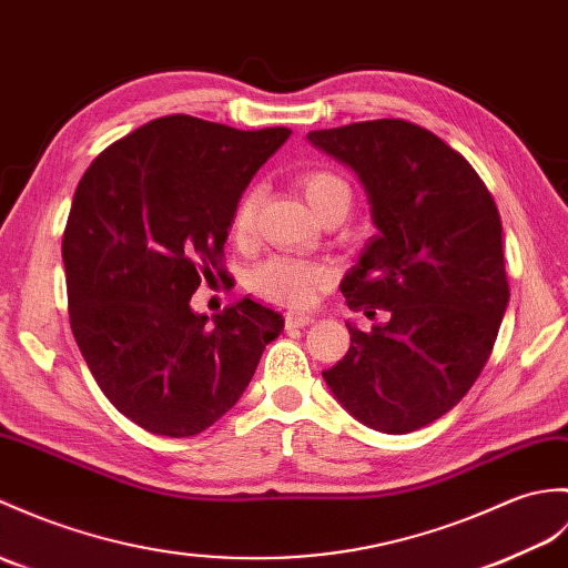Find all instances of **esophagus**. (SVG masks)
<instances>
[{"label":"esophagus","instance_id":"obj_1","mask_svg":"<svg viewBox=\"0 0 568 568\" xmlns=\"http://www.w3.org/2000/svg\"><path fill=\"white\" fill-rule=\"evenodd\" d=\"M310 324H314V316H310V314H287L285 316L287 328H302V326H310Z\"/></svg>","mask_w":568,"mask_h":568}]
</instances>
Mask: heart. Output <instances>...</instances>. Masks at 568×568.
<instances>
[{
  "label": "heart",
  "mask_w": 568,
  "mask_h": 568,
  "mask_svg": "<svg viewBox=\"0 0 568 568\" xmlns=\"http://www.w3.org/2000/svg\"><path fill=\"white\" fill-rule=\"evenodd\" d=\"M300 189L305 191L307 203L320 217L332 213L346 215L353 191L348 181L338 174V171L328 166H312L302 171L297 176ZM261 201L258 189H248L242 193L240 201L234 205L230 230L236 242H246L248 234L254 230L256 210ZM328 278V271L322 263H312L305 258L293 256H271L248 273V287L263 300H271L275 305L287 310H305L310 307L316 290H320Z\"/></svg>",
  "instance_id": "heart-1"
}]
</instances>
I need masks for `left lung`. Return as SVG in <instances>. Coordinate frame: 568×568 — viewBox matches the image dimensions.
I'll list each match as a JSON object with an SVG mask.
<instances>
[{
	"label": "left lung",
	"instance_id": "left-lung-1",
	"mask_svg": "<svg viewBox=\"0 0 568 568\" xmlns=\"http://www.w3.org/2000/svg\"><path fill=\"white\" fill-rule=\"evenodd\" d=\"M361 176L379 230L341 283L353 312L387 310L324 371L361 424L412 433L463 402L494 351L508 275L494 197L463 154L402 118L312 130Z\"/></svg>",
	"mask_w": 568,
	"mask_h": 568
}]
</instances>
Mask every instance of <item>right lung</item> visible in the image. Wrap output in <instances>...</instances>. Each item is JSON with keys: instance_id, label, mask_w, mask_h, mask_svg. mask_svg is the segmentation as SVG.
<instances>
[{"instance_id": "add662e5", "label": "right lung", "mask_w": 568, "mask_h": 568, "mask_svg": "<svg viewBox=\"0 0 568 568\" xmlns=\"http://www.w3.org/2000/svg\"><path fill=\"white\" fill-rule=\"evenodd\" d=\"M290 128L164 115L105 148L74 191L62 261L97 385L140 428L189 438L242 397L283 316L244 297L207 324L191 295L222 266L234 205Z\"/></svg>"}]
</instances>
